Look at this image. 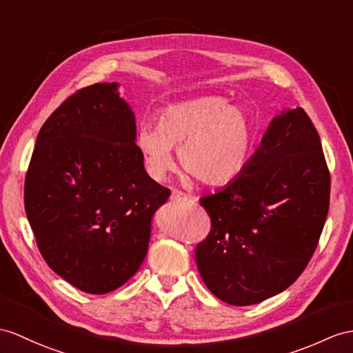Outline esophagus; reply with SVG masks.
<instances>
[{
  "instance_id": "obj_1",
  "label": "esophagus",
  "mask_w": 353,
  "mask_h": 353,
  "mask_svg": "<svg viewBox=\"0 0 353 353\" xmlns=\"http://www.w3.org/2000/svg\"><path fill=\"white\" fill-rule=\"evenodd\" d=\"M188 199V196L184 192H179V190H174L170 194V201L174 202H184Z\"/></svg>"
}]
</instances>
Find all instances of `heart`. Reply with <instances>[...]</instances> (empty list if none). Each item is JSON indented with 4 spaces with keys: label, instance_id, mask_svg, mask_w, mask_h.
I'll list each match as a JSON object with an SVG mask.
<instances>
[{
    "label": "heart",
    "instance_id": "heart-1",
    "mask_svg": "<svg viewBox=\"0 0 353 353\" xmlns=\"http://www.w3.org/2000/svg\"><path fill=\"white\" fill-rule=\"evenodd\" d=\"M136 142L152 176L163 178L174 168L172 147H179L187 174L203 184L225 185L252 159L254 125L244 108L210 96L163 109L157 125H142Z\"/></svg>",
    "mask_w": 353,
    "mask_h": 353
}]
</instances>
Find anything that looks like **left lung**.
<instances>
[{"label":"left lung","instance_id":"1","mask_svg":"<svg viewBox=\"0 0 353 353\" xmlns=\"http://www.w3.org/2000/svg\"><path fill=\"white\" fill-rule=\"evenodd\" d=\"M331 176L303 108L271 121L245 170L201 199L211 230L196 245L201 277L230 305L280 294L310 262L330 208Z\"/></svg>","mask_w":353,"mask_h":353}]
</instances>
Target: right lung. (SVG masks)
<instances>
[{
    "instance_id": "obj_1",
    "label": "right lung",
    "mask_w": 353,
    "mask_h": 353,
    "mask_svg": "<svg viewBox=\"0 0 353 353\" xmlns=\"http://www.w3.org/2000/svg\"><path fill=\"white\" fill-rule=\"evenodd\" d=\"M118 83L72 94L41 125L23 202L43 259L87 294L121 288L148 252L170 190L147 174Z\"/></svg>"
}]
</instances>
